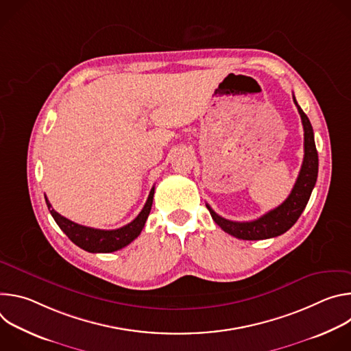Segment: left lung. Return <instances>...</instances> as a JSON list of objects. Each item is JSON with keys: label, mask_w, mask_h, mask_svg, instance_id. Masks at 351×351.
Wrapping results in <instances>:
<instances>
[{"label": "left lung", "mask_w": 351, "mask_h": 351, "mask_svg": "<svg viewBox=\"0 0 351 351\" xmlns=\"http://www.w3.org/2000/svg\"><path fill=\"white\" fill-rule=\"evenodd\" d=\"M293 101L298 110L300 117H302L304 128V160L289 197L279 207L271 210L258 219L248 222H236L225 219L219 217L208 204H206L215 223L219 225L222 230L237 239L264 240L280 236L297 222V219L302 215L308 203L318 176V153L311 122L308 117L304 114V111L297 104L294 95Z\"/></svg>", "instance_id": "1"}]
</instances>
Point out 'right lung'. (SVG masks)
I'll return each instance as SVG.
<instances>
[{"label":"right lung","instance_id":"add662e5","mask_svg":"<svg viewBox=\"0 0 351 351\" xmlns=\"http://www.w3.org/2000/svg\"><path fill=\"white\" fill-rule=\"evenodd\" d=\"M153 198H154V187L152 189V191H149L147 202L143 210L140 211V214L130 223L114 230L94 229V228L75 223L66 219L65 217L60 215L53 208V206L49 204L47 197H45V203L54 221L57 222V225L77 247L86 250L88 253H112V252H117V250L123 248L129 243H132L140 234L148 218V214L152 211Z\"/></svg>","mask_w":351,"mask_h":351}]
</instances>
